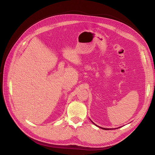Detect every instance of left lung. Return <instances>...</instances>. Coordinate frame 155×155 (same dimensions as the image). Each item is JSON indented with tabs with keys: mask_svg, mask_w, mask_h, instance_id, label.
I'll use <instances>...</instances> for the list:
<instances>
[{
	"mask_svg": "<svg viewBox=\"0 0 155 155\" xmlns=\"http://www.w3.org/2000/svg\"><path fill=\"white\" fill-rule=\"evenodd\" d=\"M100 128H101L102 129H105V130H109V129H105V128H103V127H100Z\"/></svg>",
	"mask_w": 155,
	"mask_h": 155,
	"instance_id": "8db88e82",
	"label": "left lung"
}]
</instances>
